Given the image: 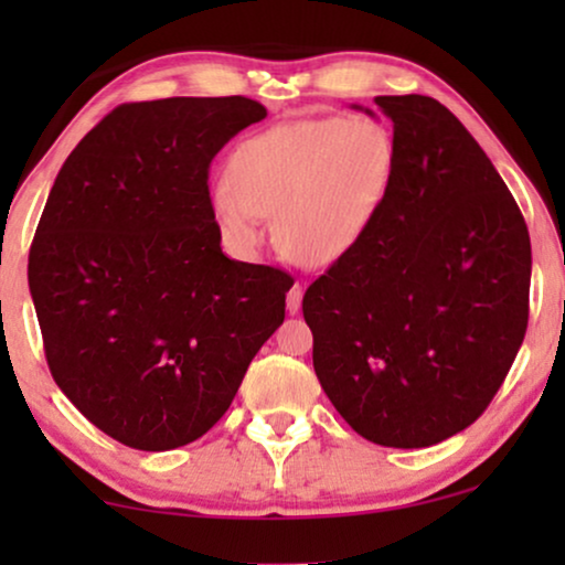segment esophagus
<instances>
[{"label": "esophagus", "mask_w": 565, "mask_h": 565, "mask_svg": "<svg viewBox=\"0 0 565 565\" xmlns=\"http://www.w3.org/2000/svg\"><path fill=\"white\" fill-rule=\"evenodd\" d=\"M300 300H303V285L296 282V285H292V288L288 290V311H290V313H298Z\"/></svg>", "instance_id": "34e87169"}]
</instances>
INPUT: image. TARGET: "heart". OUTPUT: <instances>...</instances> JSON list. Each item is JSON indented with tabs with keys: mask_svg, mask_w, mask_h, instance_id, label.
Instances as JSON below:
<instances>
[{
	"mask_svg": "<svg viewBox=\"0 0 565 565\" xmlns=\"http://www.w3.org/2000/svg\"><path fill=\"white\" fill-rule=\"evenodd\" d=\"M396 169V141L373 118L296 120L259 130L228 159L207 203L223 242L252 254L275 215V242L300 265H329L373 221Z\"/></svg>",
	"mask_w": 565,
	"mask_h": 565,
	"instance_id": "heart-1",
	"label": "heart"
}]
</instances>
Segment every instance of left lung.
<instances>
[{"instance_id": "8db88e82", "label": "left lung", "mask_w": 565, "mask_h": 565, "mask_svg": "<svg viewBox=\"0 0 565 565\" xmlns=\"http://www.w3.org/2000/svg\"><path fill=\"white\" fill-rule=\"evenodd\" d=\"M375 105L396 141L388 192L308 285L303 319L342 419L406 450L458 435L497 396L527 331L532 249L512 192L443 103Z\"/></svg>"}]
</instances>
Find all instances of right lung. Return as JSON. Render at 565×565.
I'll return each mask as SVG.
<instances>
[{"mask_svg": "<svg viewBox=\"0 0 565 565\" xmlns=\"http://www.w3.org/2000/svg\"><path fill=\"white\" fill-rule=\"evenodd\" d=\"M265 115L238 95L126 103L51 188L28 257L45 360L134 450L203 437L285 319L290 275L228 259L207 203L213 157Z\"/></svg>", "mask_w": 565, "mask_h": 565, "instance_id": "obj_1", "label": "right lung"}]
</instances>
